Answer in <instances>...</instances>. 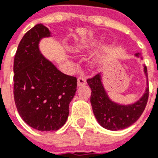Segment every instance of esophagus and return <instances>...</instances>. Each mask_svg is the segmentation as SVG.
<instances>
[{
  "mask_svg": "<svg viewBox=\"0 0 158 158\" xmlns=\"http://www.w3.org/2000/svg\"><path fill=\"white\" fill-rule=\"evenodd\" d=\"M77 84H78V86H79V87L83 86V85H85V84H87L86 79H85L84 76H79V78H78V80H77Z\"/></svg>",
  "mask_w": 158,
  "mask_h": 158,
  "instance_id": "1",
  "label": "esophagus"
}]
</instances>
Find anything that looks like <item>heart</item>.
Instances as JSON below:
<instances>
[{
  "mask_svg": "<svg viewBox=\"0 0 158 158\" xmlns=\"http://www.w3.org/2000/svg\"><path fill=\"white\" fill-rule=\"evenodd\" d=\"M95 45H96V43H95V42H94V43H89V44H87V45H85L84 47H83V49H87V48H90V47L95 46Z\"/></svg>",
  "mask_w": 158,
  "mask_h": 158,
  "instance_id": "heart-1",
  "label": "heart"
}]
</instances>
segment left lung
Returning a JSON list of instances; mask_svg holds the SVG:
<instances>
[{
  "instance_id": "left-lung-1",
  "label": "left lung",
  "mask_w": 158,
  "mask_h": 158,
  "mask_svg": "<svg viewBox=\"0 0 158 158\" xmlns=\"http://www.w3.org/2000/svg\"><path fill=\"white\" fill-rule=\"evenodd\" d=\"M135 56L143 60L140 53L135 54ZM143 71L147 79L146 89L138 101L130 104L116 103L109 98L103 86L101 74L87 80L88 84L92 90L90 103L93 112L98 123L105 129L111 131L124 129L133 124L140 118L145 109L149 95L146 66H143Z\"/></svg>"
}]
</instances>
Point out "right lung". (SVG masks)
Wrapping results in <instances>:
<instances>
[{"instance_id": "obj_1", "label": "right lung", "mask_w": 158, "mask_h": 158, "mask_svg": "<svg viewBox=\"0 0 158 158\" xmlns=\"http://www.w3.org/2000/svg\"><path fill=\"white\" fill-rule=\"evenodd\" d=\"M51 37L38 24L27 31L14 60V98L26 123L39 131H56L68 118L69 105L77 90V79L60 72L42 55L39 44Z\"/></svg>"}]
</instances>
